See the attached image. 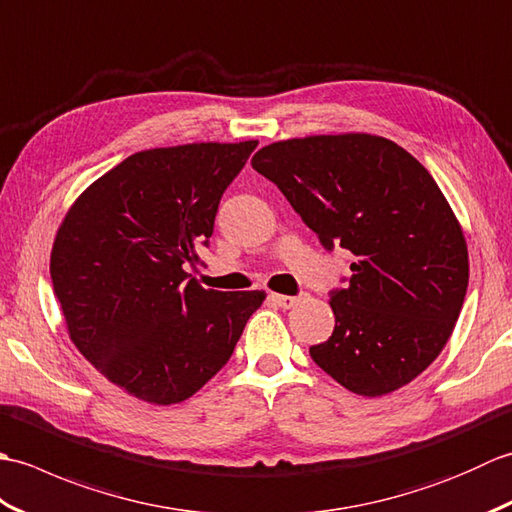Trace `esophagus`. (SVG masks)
I'll return each instance as SVG.
<instances>
[{
    "label": "esophagus",
    "instance_id": "34e87169",
    "mask_svg": "<svg viewBox=\"0 0 512 512\" xmlns=\"http://www.w3.org/2000/svg\"><path fill=\"white\" fill-rule=\"evenodd\" d=\"M270 299H273L277 306L284 310H290L292 306H297V303L301 301V297H288V295H270Z\"/></svg>",
    "mask_w": 512,
    "mask_h": 512
}]
</instances>
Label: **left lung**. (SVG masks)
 <instances>
[{
  "label": "left lung",
  "instance_id": "obj_1",
  "mask_svg": "<svg viewBox=\"0 0 512 512\" xmlns=\"http://www.w3.org/2000/svg\"><path fill=\"white\" fill-rule=\"evenodd\" d=\"M325 250L356 255L336 317L310 356L336 383L383 396L436 361L469 286L462 228L436 180L405 149L369 134L273 143L250 160Z\"/></svg>",
  "mask_w": 512,
  "mask_h": 512
}]
</instances>
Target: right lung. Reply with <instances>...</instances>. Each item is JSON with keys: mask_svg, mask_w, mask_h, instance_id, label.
<instances>
[{"mask_svg": "<svg viewBox=\"0 0 512 512\" xmlns=\"http://www.w3.org/2000/svg\"><path fill=\"white\" fill-rule=\"evenodd\" d=\"M257 140L147 149L81 193L52 246L70 339L99 372L154 405L191 398L231 358L262 290H206L187 266L209 246L222 195Z\"/></svg>", "mask_w": 512, "mask_h": 512, "instance_id": "right-lung-1", "label": "right lung"}]
</instances>
